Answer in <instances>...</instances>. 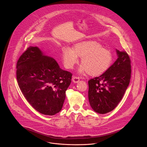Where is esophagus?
<instances>
[{
	"instance_id": "1",
	"label": "esophagus",
	"mask_w": 147,
	"mask_h": 147,
	"mask_svg": "<svg viewBox=\"0 0 147 147\" xmlns=\"http://www.w3.org/2000/svg\"><path fill=\"white\" fill-rule=\"evenodd\" d=\"M72 80L73 82L75 83H78V82L80 81V78L78 77H76V76H73L72 78Z\"/></svg>"
}]
</instances>
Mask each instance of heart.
Masks as SVG:
<instances>
[{"mask_svg": "<svg viewBox=\"0 0 147 147\" xmlns=\"http://www.w3.org/2000/svg\"><path fill=\"white\" fill-rule=\"evenodd\" d=\"M63 63L66 69H71L81 57V74L88 73L98 76L106 71L112 61V54L109 49L102 47L96 40H87L76 43L73 49L64 47L62 49Z\"/></svg>", "mask_w": 147, "mask_h": 147, "instance_id": "b5f03b06", "label": "heart"}]
</instances>
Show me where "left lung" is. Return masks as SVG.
Wrapping results in <instances>:
<instances>
[{
    "label": "left lung",
    "instance_id": "obj_1",
    "mask_svg": "<svg viewBox=\"0 0 147 147\" xmlns=\"http://www.w3.org/2000/svg\"><path fill=\"white\" fill-rule=\"evenodd\" d=\"M117 59L100 76L88 81V100L92 109L99 114L113 111L123 98L131 78L128 54L116 49Z\"/></svg>",
    "mask_w": 147,
    "mask_h": 147
}]
</instances>
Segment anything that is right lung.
I'll return each instance as SVG.
<instances>
[{"label":"right lung","instance_id":"obj_1","mask_svg":"<svg viewBox=\"0 0 147 147\" xmlns=\"http://www.w3.org/2000/svg\"><path fill=\"white\" fill-rule=\"evenodd\" d=\"M16 75L21 92L36 111L53 115L61 110L72 74L53 58L30 46L17 63Z\"/></svg>","mask_w":147,"mask_h":147}]
</instances>
